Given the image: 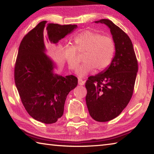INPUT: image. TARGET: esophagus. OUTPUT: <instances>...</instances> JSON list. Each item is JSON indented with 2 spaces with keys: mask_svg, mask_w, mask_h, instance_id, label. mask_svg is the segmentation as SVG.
Instances as JSON below:
<instances>
[{
  "mask_svg": "<svg viewBox=\"0 0 154 154\" xmlns=\"http://www.w3.org/2000/svg\"><path fill=\"white\" fill-rule=\"evenodd\" d=\"M78 83H79V85H83L85 83L84 81H83L82 79H78Z\"/></svg>",
  "mask_w": 154,
  "mask_h": 154,
  "instance_id": "obj_1",
  "label": "esophagus"
}]
</instances>
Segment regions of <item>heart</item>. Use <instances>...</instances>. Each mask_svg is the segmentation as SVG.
Returning <instances> with one entry per match:
<instances>
[{
	"label": "heart",
	"mask_w": 154,
	"mask_h": 154,
	"mask_svg": "<svg viewBox=\"0 0 154 154\" xmlns=\"http://www.w3.org/2000/svg\"><path fill=\"white\" fill-rule=\"evenodd\" d=\"M75 46L67 44L62 48V56L70 69L74 70L78 66L79 59L77 51H85L83 63L78 67L76 74L83 77L94 71H102L109 67L113 60L116 45L110 36L92 30H85L73 38Z\"/></svg>",
	"instance_id": "obj_1"
}]
</instances>
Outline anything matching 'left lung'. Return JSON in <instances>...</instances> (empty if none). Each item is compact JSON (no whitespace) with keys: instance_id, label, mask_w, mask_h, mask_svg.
<instances>
[{"instance_id":"1","label":"left lung","mask_w":154,"mask_h":154,"mask_svg":"<svg viewBox=\"0 0 154 154\" xmlns=\"http://www.w3.org/2000/svg\"><path fill=\"white\" fill-rule=\"evenodd\" d=\"M110 29L116 52L109 67L90 76L85 83V101L90 116L97 122L116 118L130 102L138 72V62L129 36L113 22L103 19L94 22Z\"/></svg>"}]
</instances>
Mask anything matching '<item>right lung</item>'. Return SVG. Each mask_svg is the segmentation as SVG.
Wrapping results in <instances>:
<instances>
[{
	"label": "right lung",
	"mask_w": 154,
	"mask_h": 154,
	"mask_svg": "<svg viewBox=\"0 0 154 154\" xmlns=\"http://www.w3.org/2000/svg\"><path fill=\"white\" fill-rule=\"evenodd\" d=\"M77 28V25L47 24L42 21L21 42L15 65V83L28 114L44 124H53L64 113L67 95L77 86L74 75L57 74V65L47 55V41L57 44Z\"/></svg>",
	"instance_id": "add662e5"
}]
</instances>
